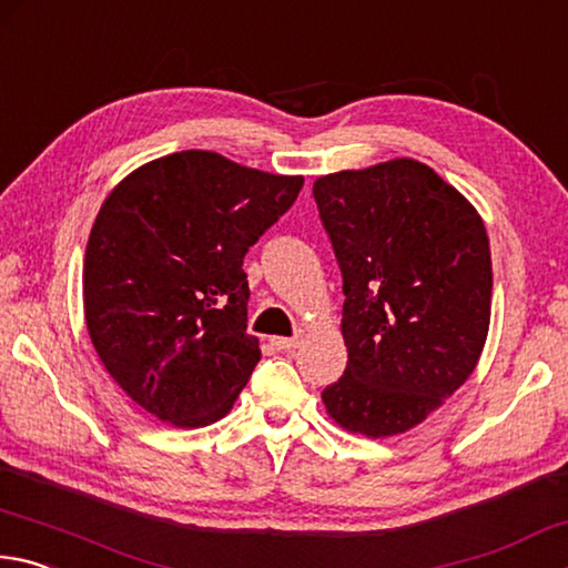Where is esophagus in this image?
Returning <instances> with one entry per match:
<instances>
[{
    "instance_id": "34e87169",
    "label": "esophagus",
    "mask_w": 568,
    "mask_h": 568,
    "mask_svg": "<svg viewBox=\"0 0 568 568\" xmlns=\"http://www.w3.org/2000/svg\"><path fill=\"white\" fill-rule=\"evenodd\" d=\"M272 344L276 346L278 352H292L302 344V339H300V336H274Z\"/></svg>"
}]
</instances>
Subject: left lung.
Listing matches in <instances>:
<instances>
[{"label": "left lung", "mask_w": 568, "mask_h": 568, "mask_svg": "<svg viewBox=\"0 0 568 568\" xmlns=\"http://www.w3.org/2000/svg\"><path fill=\"white\" fill-rule=\"evenodd\" d=\"M344 278L349 362L326 414L372 439L404 434L469 379L491 320V252L469 199L416 159L314 182Z\"/></svg>", "instance_id": "obj_1"}]
</instances>
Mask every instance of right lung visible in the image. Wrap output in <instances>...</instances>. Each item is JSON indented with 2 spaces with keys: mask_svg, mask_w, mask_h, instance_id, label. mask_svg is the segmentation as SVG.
<instances>
[{
  "mask_svg": "<svg viewBox=\"0 0 568 568\" xmlns=\"http://www.w3.org/2000/svg\"><path fill=\"white\" fill-rule=\"evenodd\" d=\"M304 176L216 152L166 154L119 182L84 254V320L104 369L179 429L222 419L262 359L246 334L244 254Z\"/></svg>",
  "mask_w": 568,
  "mask_h": 568,
  "instance_id": "1",
  "label": "right lung"
}]
</instances>
